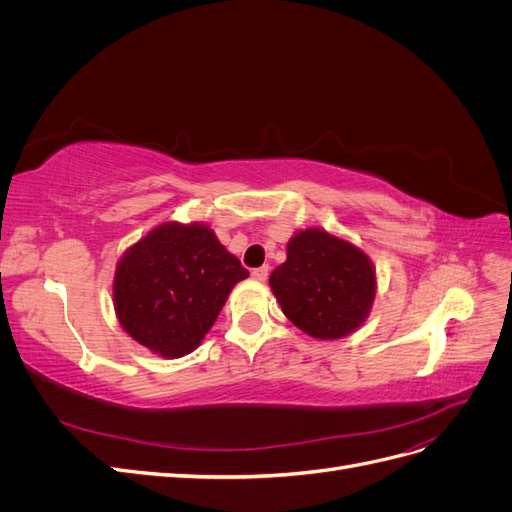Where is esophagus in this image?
<instances>
[{"mask_svg": "<svg viewBox=\"0 0 512 512\" xmlns=\"http://www.w3.org/2000/svg\"><path fill=\"white\" fill-rule=\"evenodd\" d=\"M267 277H269V267H258L252 271V280L256 282H265Z\"/></svg>", "mask_w": 512, "mask_h": 512, "instance_id": "obj_1", "label": "esophagus"}]
</instances>
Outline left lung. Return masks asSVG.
Wrapping results in <instances>:
<instances>
[{
	"mask_svg": "<svg viewBox=\"0 0 512 512\" xmlns=\"http://www.w3.org/2000/svg\"><path fill=\"white\" fill-rule=\"evenodd\" d=\"M269 286L284 316L314 339H342L367 320L376 267L354 243L322 228L294 232Z\"/></svg>",
	"mask_w": 512,
	"mask_h": 512,
	"instance_id": "8db88e82",
	"label": "left lung"
}]
</instances>
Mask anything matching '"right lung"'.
<instances>
[{"mask_svg":"<svg viewBox=\"0 0 512 512\" xmlns=\"http://www.w3.org/2000/svg\"><path fill=\"white\" fill-rule=\"evenodd\" d=\"M247 275L207 224L164 222L119 258L115 314L134 342L179 359L200 346Z\"/></svg>","mask_w":512,"mask_h":512,"instance_id":"right-lung-1","label":"right lung"}]
</instances>
